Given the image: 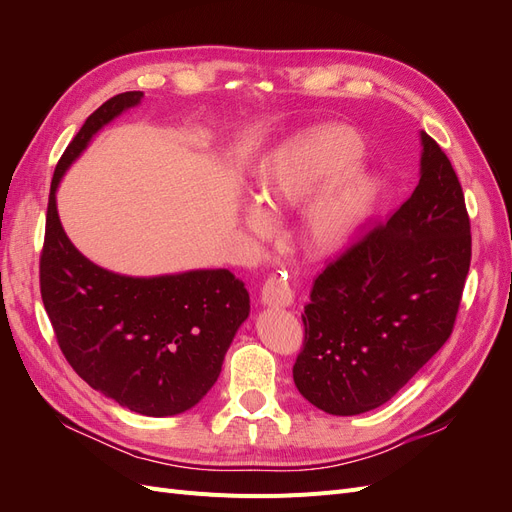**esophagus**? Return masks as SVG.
<instances>
[{
    "label": "esophagus",
    "instance_id": "esophagus-1",
    "mask_svg": "<svg viewBox=\"0 0 512 512\" xmlns=\"http://www.w3.org/2000/svg\"><path fill=\"white\" fill-rule=\"evenodd\" d=\"M260 301L273 307H288L294 301V292L282 275H271L269 280L262 284Z\"/></svg>",
    "mask_w": 512,
    "mask_h": 512
}]
</instances>
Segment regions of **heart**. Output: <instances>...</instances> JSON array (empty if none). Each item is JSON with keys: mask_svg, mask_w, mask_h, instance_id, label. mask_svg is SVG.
Here are the masks:
<instances>
[{"mask_svg": "<svg viewBox=\"0 0 512 512\" xmlns=\"http://www.w3.org/2000/svg\"><path fill=\"white\" fill-rule=\"evenodd\" d=\"M361 156L359 136L346 128H318L292 138L262 166L256 203L265 213L297 207L327 182L307 211V241L318 252H331L348 241L371 211L374 181L363 173H344ZM247 226L267 228L262 213H247Z\"/></svg>", "mask_w": 512, "mask_h": 512, "instance_id": "obj_1", "label": "heart"}]
</instances>
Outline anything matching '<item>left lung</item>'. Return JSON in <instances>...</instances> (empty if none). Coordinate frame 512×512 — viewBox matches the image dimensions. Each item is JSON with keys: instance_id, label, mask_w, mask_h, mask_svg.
Listing matches in <instances>:
<instances>
[{"instance_id": "left-lung-1", "label": "left lung", "mask_w": 512, "mask_h": 512, "mask_svg": "<svg viewBox=\"0 0 512 512\" xmlns=\"http://www.w3.org/2000/svg\"><path fill=\"white\" fill-rule=\"evenodd\" d=\"M421 141L412 196L329 262L301 314L292 378L329 414L386 404L453 333L472 258L470 215L451 160L427 132Z\"/></svg>"}]
</instances>
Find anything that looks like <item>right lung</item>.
<instances>
[{"instance_id":"1","label":"right lung","mask_w":512,"mask_h":512,"mask_svg":"<svg viewBox=\"0 0 512 512\" xmlns=\"http://www.w3.org/2000/svg\"><path fill=\"white\" fill-rule=\"evenodd\" d=\"M113 96L87 117L55 166L40 294L66 361L91 389L145 416L190 410L218 380L224 354L250 314V294L228 269L126 277L87 260L61 228L55 190L102 126L141 102Z\"/></svg>"}]
</instances>
